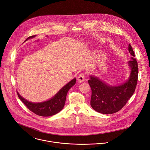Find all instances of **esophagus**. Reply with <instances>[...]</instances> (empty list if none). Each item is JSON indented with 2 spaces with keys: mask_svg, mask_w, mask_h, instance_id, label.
Here are the masks:
<instances>
[{
  "mask_svg": "<svg viewBox=\"0 0 150 150\" xmlns=\"http://www.w3.org/2000/svg\"><path fill=\"white\" fill-rule=\"evenodd\" d=\"M85 80V74H80L79 76H78L77 77V80L79 83H82Z\"/></svg>",
  "mask_w": 150,
  "mask_h": 150,
  "instance_id": "obj_1",
  "label": "esophagus"
}]
</instances>
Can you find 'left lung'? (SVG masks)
I'll use <instances>...</instances> for the list:
<instances>
[{"label": "left lung", "mask_w": 150, "mask_h": 150, "mask_svg": "<svg viewBox=\"0 0 150 150\" xmlns=\"http://www.w3.org/2000/svg\"><path fill=\"white\" fill-rule=\"evenodd\" d=\"M128 51L131 55V60L127 62L130 74L123 83L110 85L98 77L92 75L89 76L88 83L92 89L91 105L96 111L105 114L117 112L134 94L138 81V62L130 44Z\"/></svg>", "instance_id": "left-lung-1"}]
</instances>
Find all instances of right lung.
Instances as JSON below:
<instances>
[{
    "label": "right lung",
    "instance_id": "1",
    "mask_svg": "<svg viewBox=\"0 0 150 150\" xmlns=\"http://www.w3.org/2000/svg\"><path fill=\"white\" fill-rule=\"evenodd\" d=\"M36 36H32L28 38L25 41L30 39L35 38ZM76 83V79L74 78L68 83L64 85L53 97L49 99L48 100L40 103H32L30 102L17 92L18 96L20 100L26 105V107L35 114L43 116V117H49L55 115L61 111L64 107L67 94L70 89Z\"/></svg>",
    "mask_w": 150,
    "mask_h": 150
}]
</instances>
